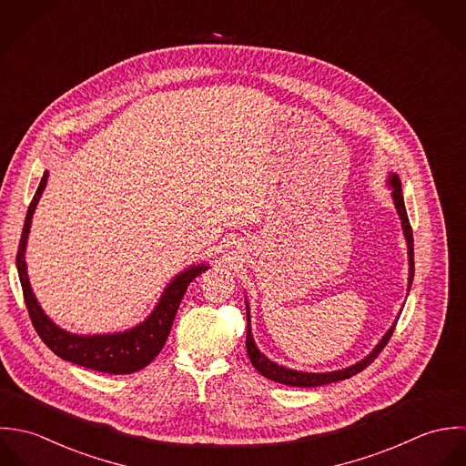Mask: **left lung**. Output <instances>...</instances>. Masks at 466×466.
Returning <instances> with one entry per match:
<instances>
[{
	"mask_svg": "<svg viewBox=\"0 0 466 466\" xmlns=\"http://www.w3.org/2000/svg\"><path fill=\"white\" fill-rule=\"evenodd\" d=\"M387 187L392 188L390 192V198L394 201V207H396V212L400 216V221H401V228H403V236H405V243H407V258H409V279H407V291L410 289V284L414 279V239H412V228H410V223H409V218H407V210H405V201H403V192H401V182H400V177L396 173H390L387 177ZM247 300V299H245ZM400 319V313L396 317V320L392 322V326L385 331V335L380 339V342L374 346L371 353L368 357H364L360 362L350 366V368H344V370H339V371H326V372H306L297 371V370H289V368H284L276 364L274 360H270L267 355H263L259 351V348L256 346L254 342V335H252V326H250V306H248V300H247V353H248V359L252 362V366L261 372L265 378L268 380H274L278 383H284V385H289V387H319V385H326V383H335V381H340V380H346V378H351L355 376L357 372L364 371L372 360L378 357V353L385 348V344L389 342L392 331H394V326Z\"/></svg>",
	"mask_w": 466,
	"mask_h": 466,
	"instance_id": "obj_1",
	"label": "left lung"
}]
</instances>
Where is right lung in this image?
I'll list each match as a JSON object with an SVG mask.
<instances>
[{
  "instance_id": "right-lung-1",
  "label": "right lung",
  "mask_w": 466,
  "mask_h": 466,
  "mask_svg": "<svg viewBox=\"0 0 466 466\" xmlns=\"http://www.w3.org/2000/svg\"><path fill=\"white\" fill-rule=\"evenodd\" d=\"M46 180H48V171L43 173L39 187L28 205L23 234H21V241L15 256L25 304L37 335L59 359L92 371L129 374V372L144 370L162 351L188 284L198 276H201L205 270H208V265L205 263L190 265L184 272L175 276L173 280L164 288L155 309L140 324L129 329L115 331V333H100V335L98 333L77 335L63 329L45 313V309L37 302L30 286L26 261H25L32 218L39 203V198L46 187Z\"/></svg>"
}]
</instances>
